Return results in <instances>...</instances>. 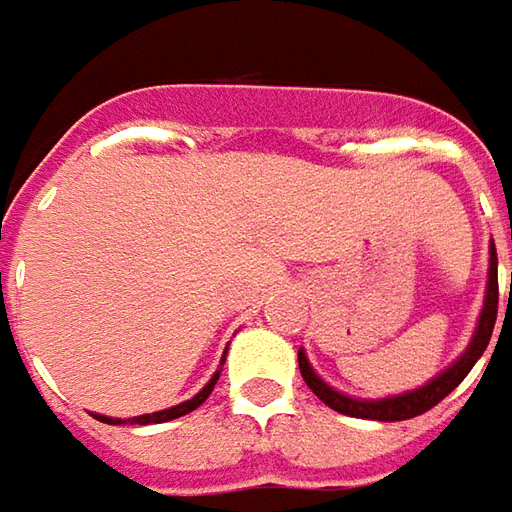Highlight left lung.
I'll return each mask as SVG.
<instances>
[{
  "mask_svg": "<svg viewBox=\"0 0 512 512\" xmlns=\"http://www.w3.org/2000/svg\"><path fill=\"white\" fill-rule=\"evenodd\" d=\"M496 308H499V281H496V248L494 239H491V248H488V284H485V300H482L480 320H477V328L471 333L469 347H466L444 372H438L436 378L427 380L424 386L402 391V394H391V397H380V400H361V397H350V394H344V391H336L333 386H328V383L314 372V366L308 364V355L303 347L297 350V366H300V375L306 380L308 389L314 391V394H317L328 408H333V411L344 413V416H355V419H375V422H402V419H413V416L430 411L433 405H438V402L444 400L449 391L455 389L460 380L469 375L471 366L480 361V355L485 353V347L491 342V333H494Z\"/></svg>",
  "mask_w": 512,
  "mask_h": 512,
  "instance_id": "left-lung-1",
  "label": "left lung"
}]
</instances>
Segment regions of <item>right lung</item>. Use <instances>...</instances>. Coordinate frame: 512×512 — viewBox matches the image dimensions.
<instances>
[{
	"label": "right lung",
	"mask_w": 512,
	"mask_h": 512,
	"mask_svg": "<svg viewBox=\"0 0 512 512\" xmlns=\"http://www.w3.org/2000/svg\"><path fill=\"white\" fill-rule=\"evenodd\" d=\"M223 361H226V355H223ZM220 361V364H223ZM217 378H220V369H217L215 375L209 378V383H206L204 389L198 391L192 400H184L179 402V405H173V408H165V411H154V413H143V416H132V419H112V416H101V413H93L99 422H107V424H162V422H170V419H179V416H184V413L195 411L198 405H204L206 397L212 394V389H215Z\"/></svg>",
	"instance_id": "obj_1"
}]
</instances>
